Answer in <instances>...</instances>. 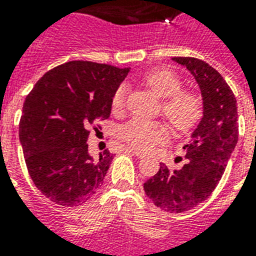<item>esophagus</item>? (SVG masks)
Wrapping results in <instances>:
<instances>
[{
    "mask_svg": "<svg viewBox=\"0 0 256 256\" xmlns=\"http://www.w3.org/2000/svg\"><path fill=\"white\" fill-rule=\"evenodd\" d=\"M124 150L128 152H132V154H134V156H136V158H144V154L142 152H140V150H136V148H124Z\"/></svg>",
    "mask_w": 256,
    "mask_h": 256,
    "instance_id": "esophagus-1",
    "label": "esophagus"
}]
</instances>
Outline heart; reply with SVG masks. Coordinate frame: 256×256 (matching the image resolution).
<instances>
[{"label":"heart","mask_w":256,"mask_h":256,"mask_svg":"<svg viewBox=\"0 0 256 256\" xmlns=\"http://www.w3.org/2000/svg\"><path fill=\"white\" fill-rule=\"evenodd\" d=\"M144 82L156 96L164 98L162 108L164 116L176 130L184 132L194 128L202 116V102L194 92H182V82L170 70H152L144 77ZM126 104V86L116 88L112 100L114 112H120ZM122 140L140 152H152L156 144L168 138L166 124L154 120L134 118L120 130Z\"/></svg>","instance_id":"obj_1"}]
</instances>
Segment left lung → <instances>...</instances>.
<instances>
[{
    "instance_id": "left-lung-1",
    "label": "left lung",
    "mask_w": 256,
    "mask_h": 256,
    "mask_svg": "<svg viewBox=\"0 0 256 256\" xmlns=\"http://www.w3.org/2000/svg\"><path fill=\"white\" fill-rule=\"evenodd\" d=\"M172 61L184 66L198 82L203 116L190 144L183 146L186 164L170 171L160 164L144 190L156 207L178 214L206 200L222 178L238 142V108L230 86L208 64L194 57H174Z\"/></svg>"
}]
</instances>
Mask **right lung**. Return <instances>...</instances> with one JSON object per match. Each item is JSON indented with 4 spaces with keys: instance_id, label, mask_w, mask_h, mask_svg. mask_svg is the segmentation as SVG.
<instances>
[{
    "instance_id": "add662e5",
    "label": "right lung",
    "mask_w": 256,
    "mask_h": 256,
    "mask_svg": "<svg viewBox=\"0 0 256 256\" xmlns=\"http://www.w3.org/2000/svg\"><path fill=\"white\" fill-rule=\"evenodd\" d=\"M130 72L106 64L70 61L49 70L26 96L20 140L34 184L52 202L77 207L104 183L108 150L92 160L90 128L108 120L112 100Z\"/></svg>"
}]
</instances>
